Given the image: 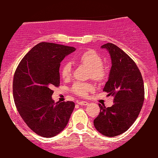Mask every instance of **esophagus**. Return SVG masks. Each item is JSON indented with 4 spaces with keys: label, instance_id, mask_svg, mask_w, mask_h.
I'll list each match as a JSON object with an SVG mask.
<instances>
[{
    "label": "esophagus",
    "instance_id": "34e87169",
    "mask_svg": "<svg viewBox=\"0 0 158 158\" xmlns=\"http://www.w3.org/2000/svg\"><path fill=\"white\" fill-rule=\"evenodd\" d=\"M78 104L80 105V106H87L88 104V102H85V101H79V102H77Z\"/></svg>",
    "mask_w": 158,
    "mask_h": 158
}]
</instances>
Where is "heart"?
Here are the masks:
<instances>
[{
  "label": "heart",
  "instance_id": "heart-1",
  "mask_svg": "<svg viewBox=\"0 0 158 158\" xmlns=\"http://www.w3.org/2000/svg\"><path fill=\"white\" fill-rule=\"evenodd\" d=\"M73 60L90 68V76L94 80L101 81L106 77V69L103 67L102 57L94 50H85L76 56ZM71 64L68 62L63 64L61 68V76L62 79L68 80L71 77ZM93 89V85L85 82H76L71 88L74 94L82 97L88 96V93Z\"/></svg>",
  "mask_w": 158,
  "mask_h": 158
}]
</instances>
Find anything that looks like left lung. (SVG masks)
<instances>
[{
  "mask_svg": "<svg viewBox=\"0 0 158 158\" xmlns=\"http://www.w3.org/2000/svg\"><path fill=\"white\" fill-rule=\"evenodd\" d=\"M109 52L111 59L108 80L103 88L108 96L114 97V105L100 108L94 120L96 129L106 137L124 133L138 117L144 101V84L142 75L130 56L112 43L101 46Z\"/></svg>",
  "mask_w": 158,
  "mask_h": 158,
  "instance_id": "obj_1",
  "label": "left lung"
}]
</instances>
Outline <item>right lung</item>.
Masks as SVG:
<instances>
[{
  "label": "right lung",
  "instance_id": "obj_1",
  "mask_svg": "<svg viewBox=\"0 0 158 158\" xmlns=\"http://www.w3.org/2000/svg\"><path fill=\"white\" fill-rule=\"evenodd\" d=\"M73 47L41 42L23 58L13 79V98L18 111L27 126L41 137L57 135L68 125L73 102L52 100L53 86L60 84L59 68Z\"/></svg>",
  "mask_w": 158,
  "mask_h": 158
}]
</instances>
